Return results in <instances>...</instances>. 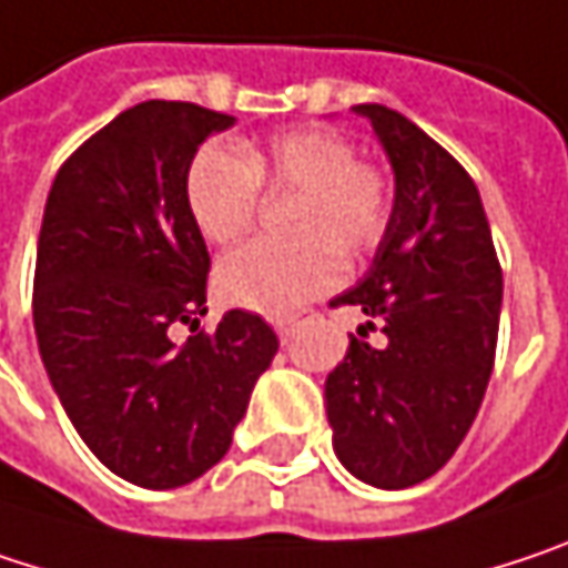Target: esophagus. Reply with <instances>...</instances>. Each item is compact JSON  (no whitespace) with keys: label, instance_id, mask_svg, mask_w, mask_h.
Here are the masks:
<instances>
[{"label":"esophagus","instance_id":"obj_1","mask_svg":"<svg viewBox=\"0 0 568 568\" xmlns=\"http://www.w3.org/2000/svg\"><path fill=\"white\" fill-rule=\"evenodd\" d=\"M314 317H317L314 311H297V314H291V317H277L274 320V326H277L281 339L287 343V339H294V333H297L301 326H307Z\"/></svg>","mask_w":568,"mask_h":568}]
</instances>
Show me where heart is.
Masks as SVG:
<instances>
[{
  "label": "heart",
  "mask_w": 568,
  "mask_h": 568,
  "mask_svg": "<svg viewBox=\"0 0 568 568\" xmlns=\"http://www.w3.org/2000/svg\"><path fill=\"white\" fill-rule=\"evenodd\" d=\"M261 192L291 195L287 242H257L229 254L215 271L222 301L287 314L339 281V257L359 261L379 248L392 219V179L356 156V143L329 126H304L245 143L242 153L205 143L185 170V205L215 245L248 239Z\"/></svg>",
  "instance_id": "b5f03b06"
}]
</instances>
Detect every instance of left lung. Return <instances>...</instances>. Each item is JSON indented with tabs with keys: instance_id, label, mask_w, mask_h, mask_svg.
Masks as SVG:
<instances>
[{
	"instance_id": "left-lung-1",
	"label": "left lung",
	"mask_w": 568,
	"mask_h": 568,
	"mask_svg": "<svg viewBox=\"0 0 568 568\" xmlns=\"http://www.w3.org/2000/svg\"><path fill=\"white\" fill-rule=\"evenodd\" d=\"M356 113L389 153L395 205L373 267L333 301L359 307L366 323L326 376V418L349 474L402 490L452 462L477 418L504 271L462 163L398 110L359 104Z\"/></svg>"
}]
</instances>
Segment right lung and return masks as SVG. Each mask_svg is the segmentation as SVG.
<instances>
[{"instance_id": "1", "label": "right lung", "mask_w": 568, "mask_h": 568, "mask_svg": "<svg viewBox=\"0 0 568 568\" xmlns=\"http://www.w3.org/2000/svg\"><path fill=\"white\" fill-rule=\"evenodd\" d=\"M235 116L143 101L84 140L51 182L36 257V336L84 445L150 490L202 477L232 448L277 333L248 311L199 329L209 248L185 205L195 150ZM193 336L176 347L169 326Z\"/></svg>"}]
</instances>
